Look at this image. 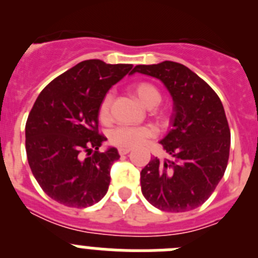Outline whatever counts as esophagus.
I'll list each match as a JSON object with an SVG mask.
<instances>
[{
  "label": "esophagus",
  "instance_id": "obj_1",
  "mask_svg": "<svg viewBox=\"0 0 258 258\" xmlns=\"http://www.w3.org/2000/svg\"><path fill=\"white\" fill-rule=\"evenodd\" d=\"M129 152H131V149H127V147H120V149H118V154L120 155H126L129 154Z\"/></svg>",
  "mask_w": 258,
  "mask_h": 258
}]
</instances>
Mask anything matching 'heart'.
Returning a JSON list of instances; mask_svg holds the SVG:
<instances>
[{"mask_svg": "<svg viewBox=\"0 0 258 258\" xmlns=\"http://www.w3.org/2000/svg\"><path fill=\"white\" fill-rule=\"evenodd\" d=\"M134 93L146 107L152 108L157 106L161 101V94L159 89L150 83H138L134 86ZM111 104H112V94L106 93L98 106V117L102 122H108L111 120ZM166 112L159 113L161 120L166 118ZM155 136V131L151 126H117L109 133V142L118 147L133 149L143 145L147 140Z\"/></svg>", "mask_w": 258, "mask_h": 258, "instance_id": "heart-1", "label": "heart"}]
</instances>
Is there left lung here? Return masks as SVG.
I'll return each instance as SVG.
<instances>
[{"instance_id": "obj_1", "label": "left lung", "mask_w": 258, "mask_h": 258, "mask_svg": "<svg viewBox=\"0 0 258 258\" xmlns=\"http://www.w3.org/2000/svg\"><path fill=\"white\" fill-rule=\"evenodd\" d=\"M161 80L173 97V129L161 141L170 160L152 157L141 172L146 199L164 212H187L206 203L225 174L230 127L220 97L186 66L165 60L136 66Z\"/></svg>"}]
</instances>
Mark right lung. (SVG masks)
<instances>
[{"mask_svg": "<svg viewBox=\"0 0 258 258\" xmlns=\"http://www.w3.org/2000/svg\"><path fill=\"white\" fill-rule=\"evenodd\" d=\"M132 64L89 59L66 71L40 93L26 122V151L36 181L52 200L72 208L98 203L109 186L116 149L99 152L98 106Z\"/></svg>", "mask_w": 258, "mask_h": 258, "instance_id": "obj_1", "label": "right lung"}]
</instances>
